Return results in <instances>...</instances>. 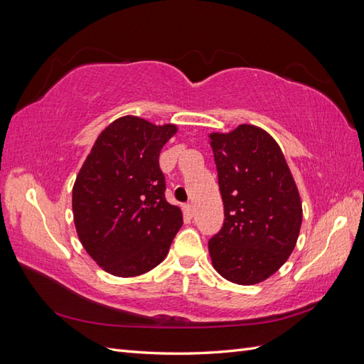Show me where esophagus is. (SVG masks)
Wrapping results in <instances>:
<instances>
[{
    "mask_svg": "<svg viewBox=\"0 0 364 364\" xmlns=\"http://www.w3.org/2000/svg\"><path fill=\"white\" fill-rule=\"evenodd\" d=\"M183 211H185V215L193 218L194 217V206L193 205H185L183 206Z\"/></svg>",
    "mask_w": 364,
    "mask_h": 364,
    "instance_id": "34e87169",
    "label": "esophagus"
}]
</instances>
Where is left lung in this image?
<instances>
[{"label":"left lung","instance_id":"left-lung-1","mask_svg":"<svg viewBox=\"0 0 364 364\" xmlns=\"http://www.w3.org/2000/svg\"><path fill=\"white\" fill-rule=\"evenodd\" d=\"M209 139L225 205L209 255L225 279L255 285L291 255L302 225L301 196L281 147L264 129L240 124Z\"/></svg>","mask_w":364,"mask_h":364}]
</instances>
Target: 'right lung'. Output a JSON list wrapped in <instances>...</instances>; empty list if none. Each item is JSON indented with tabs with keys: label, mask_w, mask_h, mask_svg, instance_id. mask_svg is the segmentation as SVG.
Instances as JSON below:
<instances>
[{
	"label": "right lung",
	"mask_w": 364,
	"mask_h": 364,
	"mask_svg": "<svg viewBox=\"0 0 364 364\" xmlns=\"http://www.w3.org/2000/svg\"><path fill=\"white\" fill-rule=\"evenodd\" d=\"M176 124L126 115L95 139L73 186V215L83 249L105 272L132 278L167 257L183 218L165 200L159 153Z\"/></svg>",
	"instance_id": "obj_1"
}]
</instances>
